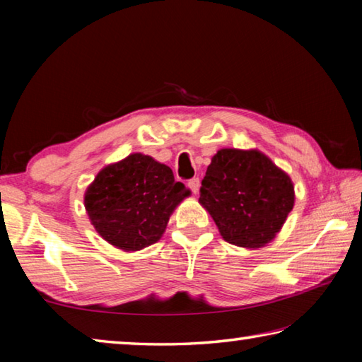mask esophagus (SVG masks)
Wrapping results in <instances>:
<instances>
[{
	"label": "esophagus",
	"mask_w": 362,
	"mask_h": 362,
	"mask_svg": "<svg viewBox=\"0 0 362 362\" xmlns=\"http://www.w3.org/2000/svg\"><path fill=\"white\" fill-rule=\"evenodd\" d=\"M199 185H201V182H199L198 177H194V179H189V180H188V188L192 189L193 193H198Z\"/></svg>",
	"instance_id": "1"
}]
</instances>
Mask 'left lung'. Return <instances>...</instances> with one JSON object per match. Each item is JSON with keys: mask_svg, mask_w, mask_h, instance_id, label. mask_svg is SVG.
<instances>
[{"mask_svg": "<svg viewBox=\"0 0 362 362\" xmlns=\"http://www.w3.org/2000/svg\"><path fill=\"white\" fill-rule=\"evenodd\" d=\"M199 203L225 241L255 249L272 241L286 222L293 185L263 153L223 148L206 170Z\"/></svg>", "mask_w": 362, "mask_h": 362, "instance_id": "8db88e82", "label": "left lung"}]
</instances>
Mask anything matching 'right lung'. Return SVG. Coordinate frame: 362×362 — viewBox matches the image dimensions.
<instances>
[{"label": "right lung", "instance_id": "1", "mask_svg": "<svg viewBox=\"0 0 362 362\" xmlns=\"http://www.w3.org/2000/svg\"><path fill=\"white\" fill-rule=\"evenodd\" d=\"M188 194L166 164L134 153L97 174L84 206L103 240L122 250H140L161 238L170 214Z\"/></svg>", "mask_w": 362, "mask_h": 362}]
</instances>
